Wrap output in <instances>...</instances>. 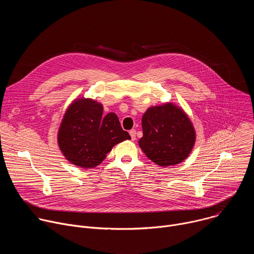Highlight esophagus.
I'll return each instance as SVG.
<instances>
[{
  "mask_svg": "<svg viewBox=\"0 0 254 254\" xmlns=\"http://www.w3.org/2000/svg\"><path fill=\"white\" fill-rule=\"evenodd\" d=\"M129 134H130V137H131L132 140H134L136 138V131H135V129H130L129 130Z\"/></svg>",
  "mask_w": 254,
  "mask_h": 254,
  "instance_id": "esophagus-1",
  "label": "esophagus"
}]
</instances>
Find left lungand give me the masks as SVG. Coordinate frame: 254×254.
Listing matches in <instances>:
<instances>
[{"mask_svg": "<svg viewBox=\"0 0 254 254\" xmlns=\"http://www.w3.org/2000/svg\"><path fill=\"white\" fill-rule=\"evenodd\" d=\"M141 127L139 147L159 166L183 162L193 149L196 135L192 123L181 108L172 103L150 107L142 116Z\"/></svg>", "mask_w": 254, "mask_h": 254, "instance_id": "obj_1", "label": "left lung"}]
</instances>
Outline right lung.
Wrapping results in <instances>:
<instances>
[{"label":"right lung","mask_w":254,"mask_h":254,"mask_svg":"<svg viewBox=\"0 0 254 254\" xmlns=\"http://www.w3.org/2000/svg\"><path fill=\"white\" fill-rule=\"evenodd\" d=\"M102 114V105L90 98L75 100L68 107L59 127L58 144L71 164L94 168L117 143L130 138L116 114Z\"/></svg>","instance_id":"obj_1"}]
</instances>
